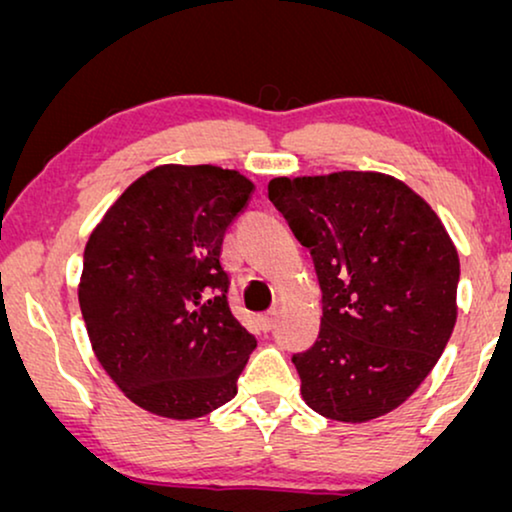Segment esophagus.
Listing matches in <instances>:
<instances>
[{"instance_id":"esophagus-1","label":"esophagus","mask_w":512,"mask_h":512,"mask_svg":"<svg viewBox=\"0 0 512 512\" xmlns=\"http://www.w3.org/2000/svg\"><path fill=\"white\" fill-rule=\"evenodd\" d=\"M258 321H261L263 331H272V328H275V324H277V310H268L265 314H261Z\"/></svg>"}]
</instances>
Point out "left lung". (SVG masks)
<instances>
[{
	"label": "left lung",
	"mask_w": 512,
	"mask_h": 512,
	"mask_svg": "<svg viewBox=\"0 0 512 512\" xmlns=\"http://www.w3.org/2000/svg\"><path fill=\"white\" fill-rule=\"evenodd\" d=\"M268 198L310 249L319 338L293 354L321 417L361 424L415 394L457 321L459 256L429 202L389 174L277 177Z\"/></svg>",
	"instance_id": "8db88e82"
}]
</instances>
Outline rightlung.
<instances>
[{
    "mask_svg": "<svg viewBox=\"0 0 512 512\" xmlns=\"http://www.w3.org/2000/svg\"><path fill=\"white\" fill-rule=\"evenodd\" d=\"M254 193L235 170L160 165L125 188L88 237L79 305L118 389L167 419L237 394L256 338L228 307L223 235Z\"/></svg>",
    "mask_w": 512,
    "mask_h": 512,
    "instance_id": "obj_1",
    "label": "right lung"
}]
</instances>
